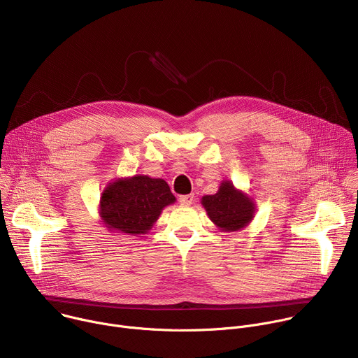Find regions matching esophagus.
<instances>
[{
  "label": "esophagus",
  "mask_w": 358,
  "mask_h": 358,
  "mask_svg": "<svg viewBox=\"0 0 358 358\" xmlns=\"http://www.w3.org/2000/svg\"><path fill=\"white\" fill-rule=\"evenodd\" d=\"M178 201H180L181 206H191L192 201H194V195H192V194H188V195H181V196L178 198Z\"/></svg>",
  "instance_id": "1"
}]
</instances>
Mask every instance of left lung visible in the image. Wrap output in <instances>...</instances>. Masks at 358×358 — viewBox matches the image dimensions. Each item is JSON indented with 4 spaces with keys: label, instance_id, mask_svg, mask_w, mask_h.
I'll return each mask as SVG.
<instances>
[{
    "label": "left lung",
    "instance_id": "8db88e82",
    "mask_svg": "<svg viewBox=\"0 0 358 358\" xmlns=\"http://www.w3.org/2000/svg\"><path fill=\"white\" fill-rule=\"evenodd\" d=\"M210 220L225 232H234L245 228L255 215L253 201L236 189L231 181H222L214 195L201 198Z\"/></svg>",
    "mask_w": 358,
    "mask_h": 358
}]
</instances>
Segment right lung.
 Listing matches in <instances>:
<instances>
[{
	"instance_id": "1",
	"label": "right lung",
	"mask_w": 358,
	"mask_h": 358,
	"mask_svg": "<svg viewBox=\"0 0 358 358\" xmlns=\"http://www.w3.org/2000/svg\"><path fill=\"white\" fill-rule=\"evenodd\" d=\"M176 202L163 178L134 176L109 182L100 196L101 222L129 235L147 234L159 220L164 207Z\"/></svg>"
}]
</instances>
